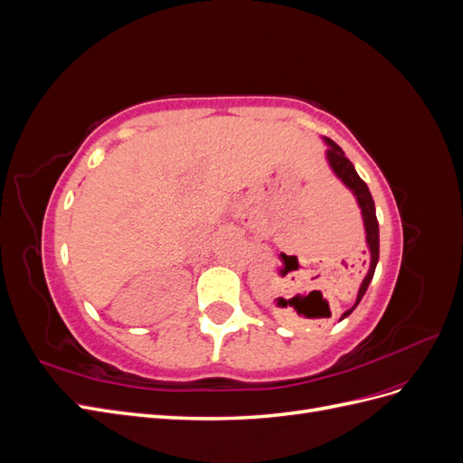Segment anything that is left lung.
Returning <instances> with one entry per match:
<instances>
[{
  "label": "left lung",
  "mask_w": 463,
  "mask_h": 463,
  "mask_svg": "<svg viewBox=\"0 0 463 463\" xmlns=\"http://www.w3.org/2000/svg\"><path fill=\"white\" fill-rule=\"evenodd\" d=\"M325 143L328 145L326 160H328V164H330V167H332L334 175L338 177V179L342 181V184H344L349 191L354 193V197H355V201H357V204H359V208H361L363 226H365V240H367V247H369V253H371L369 272H367L365 278H363V282H361V286H359L357 299H355L354 307H352V309H347V311L340 317V320H344L345 317H349V315L354 313V309L359 305V301L363 299V296H365V291H367V288H369V284H371V279H373V276H374V269H376V264H378V249H381L378 245H381V243H378V220H376V213H374V201H373V197H371V191H369L367 184L359 177V174L355 172L354 164L345 158L344 150H342L338 145H335L334 141H330V138H326V137H325Z\"/></svg>",
  "instance_id": "obj_1"
}]
</instances>
